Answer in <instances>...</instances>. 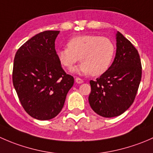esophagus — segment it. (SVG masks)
Returning a JSON list of instances; mask_svg holds the SVG:
<instances>
[{
    "instance_id": "34e87169",
    "label": "esophagus",
    "mask_w": 153,
    "mask_h": 153,
    "mask_svg": "<svg viewBox=\"0 0 153 153\" xmlns=\"http://www.w3.org/2000/svg\"><path fill=\"white\" fill-rule=\"evenodd\" d=\"M75 82L77 83V84H82V83H84V81H83L82 79H81L80 78H75Z\"/></svg>"
}]
</instances>
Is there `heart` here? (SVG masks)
Masks as SVG:
<instances>
[{"label": "heart", "mask_w": 153, "mask_h": 153, "mask_svg": "<svg viewBox=\"0 0 153 153\" xmlns=\"http://www.w3.org/2000/svg\"><path fill=\"white\" fill-rule=\"evenodd\" d=\"M64 47L57 51L60 62L71 68L79 60L81 63L72 72L98 76L109 69L115 55V47L109 38L99 35H86L71 38Z\"/></svg>", "instance_id": "b5f03b06"}]
</instances>
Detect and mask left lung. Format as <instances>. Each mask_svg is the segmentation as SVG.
<instances>
[{
    "label": "left lung",
    "mask_w": 153,
    "mask_h": 153,
    "mask_svg": "<svg viewBox=\"0 0 153 153\" xmlns=\"http://www.w3.org/2000/svg\"><path fill=\"white\" fill-rule=\"evenodd\" d=\"M141 79L138 50L117 32L116 53L112 65L96 81L89 82V105L94 112L105 118L121 115L133 103Z\"/></svg>",
    "instance_id": "8db88e82"
}]
</instances>
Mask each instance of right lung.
<instances>
[{
  "label": "right lung",
  "instance_id": "add662e5",
  "mask_svg": "<svg viewBox=\"0 0 153 153\" xmlns=\"http://www.w3.org/2000/svg\"><path fill=\"white\" fill-rule=\"evenodd\" d=\"M60 31H45L18 49L14 59L12 82L26 112L38 120L59 114L74 78L61 67L55 41Z\"/></svg>",
  "mask_w": 153,
  "mask_h": 153
}]
</instances>
